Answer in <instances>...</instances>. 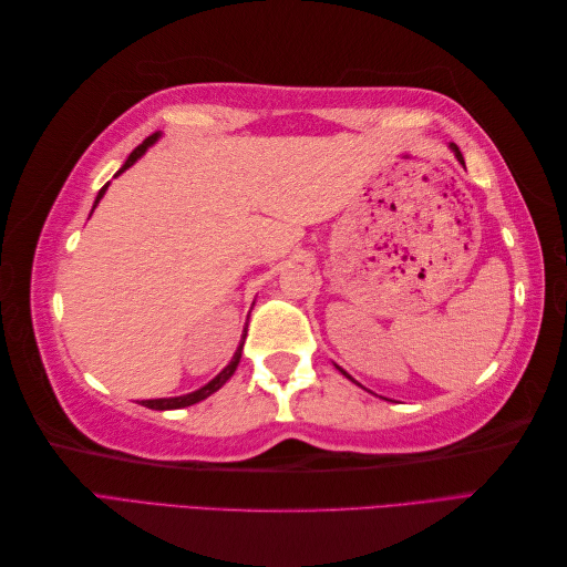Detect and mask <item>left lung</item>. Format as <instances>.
<instances>
[{
    "label": "left lung",
    "mask_w": 567,
    "mask_h": 567,
    "mask_svg": "<svg viewBox=\"0 0 567 567\" xmlns=\"http://www.w3.org/2000/svg\"><path fill=\"white\" fill-rule=\"evenodd\" d=\"M452 148H454V153H456V158H458V161L463 163V156H461V151H458V146H452ZM340 371H342V369H340ZM342 373H346V371H342ZM346 375H348V373H346Z\"/></svg>",
    "instance_id": "8db88e82"
}]
</instances>
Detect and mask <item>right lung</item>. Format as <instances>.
Listing matches in <instances>:
<instances>
[{"instance_id": "obj_1", "label": "right lung", "mask_w": 567, "mask_h": 567, "mask_svg": "<svg viewBox=\"0 0 567 567\" xmlns=\"http://www.w3.org/2000/svg\"><path fill=\"white\" fill-rule=\"evenodd\" d=\"M156 136H158V134H151V136H146V140L130 153V158L125 161V165H123V167L117 169V175H120V173H125V169H127L130 165H134V163H136V158H140L142 153H144L153 142H156ZM106 188H109V184L101 186V192H99V196H96V200H94V208H96V203L101 200V196H104ZM244 336H246V333H244ZM241 350H244V342H241V346H238V350H236L234 359L229 362V367H227L225 371H221V373L217 375V379H213V381H210L208 385H205V388H200V390H196V392H192V394H184V398H169V400H144L142 404H144V406H148V409L165 411V409H182V406L196 404V402H200V400H205V398H210L213 392H217V390H219L221 385H225V383L231 379V375H234V371H236L238 362H241Z\"/></svg>"}]
</instances>
